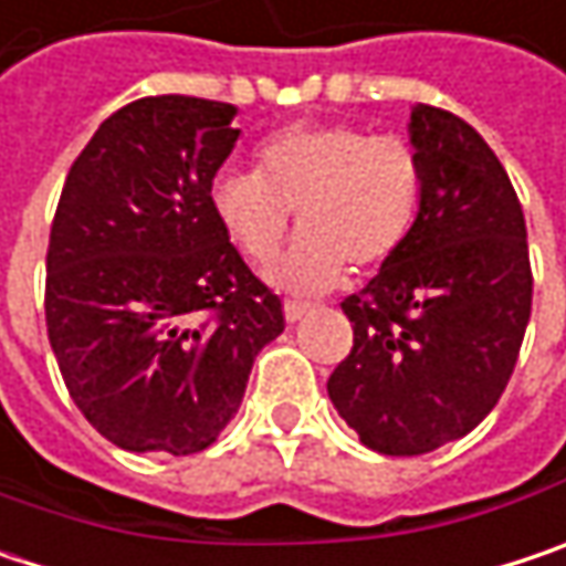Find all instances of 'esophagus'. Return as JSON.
Segmentation results:
<instances>
[{
    "label": "esophagus",
    "instance_id": "esophagus-1",
    "mask_svg": "<svg viewBox=\"0 0 566 566\" xmlns=\"http://www.w3.org/2000/svg\"><path fill=\"white\" fill-rule=\"evenodd\" d=\"M283 312H286V318H290V322H300L303 315L312 312V305L303 303V300H286V303H283Z\"/></svg>",
    "mask_w": 566,
    "mask_h": 566
}]
</instances>
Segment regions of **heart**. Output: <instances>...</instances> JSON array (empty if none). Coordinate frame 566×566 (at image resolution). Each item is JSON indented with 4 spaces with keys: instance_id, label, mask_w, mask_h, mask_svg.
I'll return each mask as SVG.
<instances>
[{
    "instance_id": "b5f03b06",
    "label": "heart",
    "mask_w": 566,
    "mask_h": 566,
    "mask_svg": "<svg viewBox=\"0 0 566 566\" xmlns=\"http://www.w3.org/2000/svg\"><path fill=\"white\" fill-rule=\"evenodd\" d=\"M424 192L419 150L347 122H300L258 147L254 170H224L209 202L251 263H270L296 216L300 241L270 266L293 293H322L344 266L367 273L412 234Z\"/></svg>"
}]
</instances>
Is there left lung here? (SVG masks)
Segmentation results:
<instances>
[{
	"instance_id": "8db88e82",
	"label": "left lung",
	"mask_w": 566,
	"mask_h": 566,
	"mask_svg": "<svg viewBox=\"0 0 566 566\" xmlns=\"http://www.w3.org/2000/svg\"><path fill=\"white\" fill-rule=\"evenodd\" d=\"M422 209L409 241L342 303L354 347L328 396L370 451L419 458L490 416L532 315L522 202L464 118L419 105Z\"/></svg>"
}]
</instances>
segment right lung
I'll return each instance as SVG.
<instances>
[{
	"instance_id": "1",
	"label": "right lung",
	"mask_w": 566,
	"mask_h": 566,
	"mask_svg": "<svg viewBox=\"0 0 566 566\" xmlns=\"http://www.w3.org/2000/svg\"><path fill=\"white\" fill-rule=\"evenodd\" d=\"M238 108L144 96L73 160L48 244L44 318L86 422L125 451H206L286 325L212 212Z\"/></svg>"
}]
</instances>
